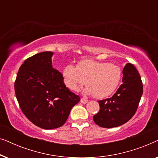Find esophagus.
<instances>
[{"label": "esophagus", "mask_w": 158, "mask_h": 158, "mask_svg": "<svg viewBox=\"0 0 158 158\" xmlns=\"http://www.w3.org/2000/svg\"><path fill=\"white\" fill-rule=\"evenodd\" d=\"M81 102L82 103H88V99L84 98H82L81 99Z\"/></svg>", "instance_id": "esophagus-1"}]
</instances>
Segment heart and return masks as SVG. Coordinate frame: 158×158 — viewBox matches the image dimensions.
Segmentation results:
<instances>
[{"mask_svg":"<svg viewBox=\"0 0 158 158\" xmlns=\"http://www.w3.org/2000/svg\"><path fill=\"white\" fill-rule=\"evenodd\" d=\"M62 75L64 83L70 89L76 90L85 83V94H93L96 98H103L115 91L122 73L121 68L115 64L83 60L77 63V67L68 64Z\"/></svg>","mask_w":158,"mask_h":158,"instance_id":"heart-1","label":"heart"}]
</instances>
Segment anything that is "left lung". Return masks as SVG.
Wrapping results in <instances>:
<instances>
[{"label": "left lung", "mask_w": 158, "mask_h": 158, "mask_svg": "<svg viewBox=\"0 0 158 158\" xmlns=\"http://www.w3.org/2000/svg\"><path fill=\"white\" fill-rule=\"evenodd\" d=\"M123 83L110 98L98 101L100 110L94 116L97 125L112 128L127 123L135 115L139 106L143 85L135 66L127 63L123 69Z\"/></svg>", "instance_id": "8db88e82"}]
</instances>
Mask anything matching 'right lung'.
<instances>
[{"label": "right lung", "mask_w": 158, "mask_h": 158, "mask_svg": "<svg viewBox=\"0 0 158 158\" xmlns=\"http://www.w3.org/2000/svg\"><path fill=\"white\" fill-rule=\"evenodd\" d=\"M53 52H43L21 64L14 83L21 111L30 122L44 129L62 126L81 98L64 83L62 74L53 68Z\"/></svg>", "instance_id": "obj_1"}]
</instances>
